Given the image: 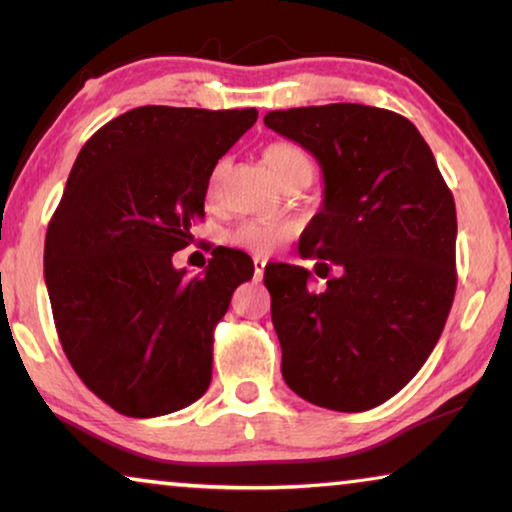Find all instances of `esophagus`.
Returning <instances> with one entry per match:
<instances>
[{
    "label": "esophagus",
    "mask_w": 512,
    "mask_h": 512,
    "mask_svg": "<svg viewBox=\"0 0 512 512\" xmlns=\"http://www.w3.org/2000/svg\"><path fill=\"white\" fill-rule=\"evenodd\" d=\"M263 272H265V258H254V275H256V279H261L263 277Z\"/></svg>",
    "instance_id": "34e87169"
}]
</instances>
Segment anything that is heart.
<instances>
[{"mask_svg": "<svg viewBox=\"0 0 512 512\" xmlns=\"http://www.w3.org/2000/svg\"><path fill=\"white\" fill-rule=\"evenodd\" d=\"M265 165L270 167V172L282 181L293 172H312L310 156L303 146L296 142H272L265 146L263 151ZM223 165L219 163L209 174L207 181V198L214 200L216 193H219V179L223 172ZM296 233V223L286 219H247L230 230L228 240L237 244V247L251 251V254L265 256L270 251H275L279 244L289 240V237Z\"/></svg>", "mask_w": 512, "mask_h": 512, "instance_id": "1", "label": "heart"}]
</instances>
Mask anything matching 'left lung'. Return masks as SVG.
Segmentation results:
<instances>
[{
	"instance_id": "1",
	"label": "left lung",
	"mask_w": 512,
	"mask_h": 512,
	"mask_svg": "<svg viewBox=\"0 0 512 512\" xmlns=\"http://www.w3.org/2000/svg\"><path fill=\"white\" fill-rule=\"evenodd\" d=\"M263 123L310 151L324 205L300 256L340 275L310 289L300 265L265 268L284 382L319 408L363 412L424 366L450 314L457 209L436 158L408 118L366 104L270 111Z\"/></svg>"
}]
</instances>
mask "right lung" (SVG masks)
Segmentation results:
<instances>
[{
	"label": "right lung",
	"instance_id": "right-lung-1",
	"mask_svg": "<svg viewBox=\"0 0 512 512\" xmlns=\"http://www.w3.org/2000/svg\"><path fill=\"white\" fill-rule=\"evenodd\" d=\"M256 109L137 107L83 144L46 233L55 328L83 384L116 412L160 417L212 382L214 326L254 277L216 247L200 277L172 265L205 216L209 174Z\"/></svg>",
	"mask_w": 512,
	"mask_h": 512
}]
</instances>
